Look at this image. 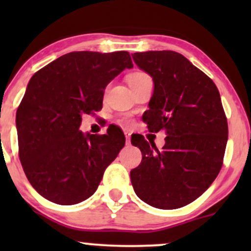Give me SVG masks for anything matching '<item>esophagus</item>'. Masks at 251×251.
Segmentation results:
<instances>
[{
    "instance_id": "1",
    "label": "esophagus",
    "mask_w": 251,
    "mask_h": 251,
    "mask_svg": "<svg viewBox=\"0 0 251 251\" xmlns=\"http://www.w3.org/2000/svg\"><path fill=\"white\" fill-rule=\"evenodd\" d=\"M125 137H126V144L128 145V144L131 143V140H129V133H128V132H125Z\"/></svg>"
}]
</instances>
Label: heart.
Returning <instances> with one entry per match:
<instances>
[{
    "instance_id": "obj_1",
    "label": "heart",
    "mask_w": 251,
    "mask_h": 251,
    "mask_svg": "<svg viewBox=\"0 0 251 251\" xmlns=\"http://www.w3.org/2000/svg\"><path fill=\"white\" fill-rule=\"evenodd\" d=\"M145 76H148V75H146L145 73H143V72H134V73H131L127 77L128 85H131V83H133V82L139 81V80L144 79Z\"/></svg>"
}]
</instances>
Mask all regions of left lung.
<instances>
[{
  "mask_svg": "<svg viewBox=\"0 0 251 251\" xmlns=\"http://www.w3.org/2000/svg\"><path fill=\"white\" fill-rule=\"evenodd\" d=\"M132 57L154 85L144 123L151 132L166 134L162 151L143 137L131 139L143 154L131 171L132 185L153 208H181L205 192L222 168L227 123L220 92L177 51L150 50Z\"/></svg>",
  "mask_w": 251,
  "mask_h": 251,
  "instance_id": "8db88e82",
  "label": "left lung"
}]
</instances>
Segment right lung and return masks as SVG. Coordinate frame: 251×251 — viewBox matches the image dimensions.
<instances>
[{"label":"right lung","instance_id":"1","mask_svg":"<svg viewBox=\"0 0 251 251\" xmlns=\"http://www.w3.org/2000/svg\"><path fill=\"white\" fill-rule=\"evenodd\" d=\"M132 67L127 51H72L31 76L16 112L19 155L46 200L73 205L97 191L125 135L114 127L102 135L83 133L81 117L101 109L106 86Z\"/></svg>","mask_w":251,"mask_h":251}]
</instances>
